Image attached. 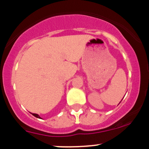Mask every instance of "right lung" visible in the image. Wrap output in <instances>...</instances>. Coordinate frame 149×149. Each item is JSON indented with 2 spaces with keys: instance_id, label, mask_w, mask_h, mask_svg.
<instances>
[{
  "instance_id": "1",
  "label": "right lung",
  "mask_w": 149,
  "mask_h": 149,
  "mask_svg": "<svg viewBox=\"0 0 149 149\" xmlns=\"http://www.w3.org/2000/svg\"><path fill=\"white\" fill-rule=\"evenodd\" d=\"M32 114H33L34 116H36V117L39 118V119H40V116H39V115L37 114V113H32Z\"/></svg>"
}]
</instances>
